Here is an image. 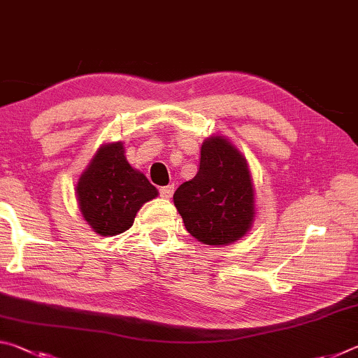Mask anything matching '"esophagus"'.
<instances>
[{
    "label": "esophagus",
    "mask_w": 358,
    "mask_h": 358,
    "mask_svg": "<svg viewBox=\"0 0 358 358\" xmlns=\"http://www.w3.org/2000/svg\"><path fill=\"white\" fill-rule=\"evenodd\" d=\"M173 191H175L173 185H169V186L161 187V189H159V192H161V197H164V199H171V197L173 196Z\"/></svg>",
    "instance_id": "1"
}]
</instances>
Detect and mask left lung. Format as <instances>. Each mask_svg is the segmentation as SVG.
Returning a JSON list of instances; mask_svg holds the SVG:
<instances>
[{"label":"left lung","instance_id":"left-lung-1","mask_svg":"<svg viewBox=\"0 0 358 358\" xmlns=\"http://www.w3.org/2000/svg\"><path fill=\"white\" fill-rule=\"evenodd\" d=\"M185 227L203 245L227 246L250 232L256 199L245 155L221 134L205 138L196 177L173 194Z\"/></svg>","mask_w":358,"mask_h":358}]
</instances>
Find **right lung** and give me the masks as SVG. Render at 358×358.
I'll use <instances>...</instances> for the list:
<instances>
[{
  "label": "right lung",
  "instance_id": "1",
  "mask_svg": "<svg viewBox=\"0 0 358 358\" xmlns=\"http://www.w3.org/2000/svg\"><path fill=\"white\" fill-rule=\"evenodd\" d=\"M157 196L148 178L126 159L123 142L101 145L76 186L78 210L101 237L126 232L142 205Z\"/></svg>",
  "mask_w": 358,
  "mask_h": 358
}]
</instances>
